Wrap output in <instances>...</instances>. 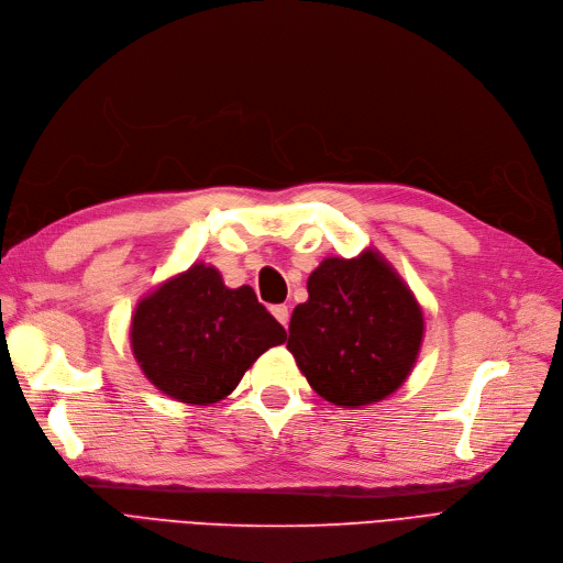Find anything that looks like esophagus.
Listing matches in <instances>:
<instances>
[{
	"label": "esophagus",
	"instance_id": "1",
	"mask_svg": "<svg viewBox=\"0 0 563 563\" xmlns=\"http://www.w3.org/2000/svg\"><path fill=\"white\" fill-rule=\"evenodd\" d=\"M269 311H273V317L286 328L288 325V319H290V311H288V307L286 305H275L273 309H269Z\"/></svg>",
	"mask_w": 563,
	"mask_h": 563
}]
</instances>
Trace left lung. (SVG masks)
<instances>
[{
  "label": "left lung",
  "mask_w": 563,
  "mask_h": 563,
  "mask_svg": "<svg viewBox=\"0 0 563 563\" xmlns=\"http://www.w3.org/2000/svg\"><path fill=\"white\" fill-rule=\"evenodd\" d=\"M294 309L286 349L309 386L344 409L393 395L411 374L424 319L411 288L378 252L325 258Z\"/></svg>",
  "instance_id": "1"
}]
</instances>
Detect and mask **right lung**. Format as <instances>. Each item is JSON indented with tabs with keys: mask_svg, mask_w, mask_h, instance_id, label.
<instances>
[{
	"mask_svg": "<svg viewBox=\"0 0 563 563\" xmlns=\"http://www.w3.org/2000/svg\"><path fill=\"white\" fill-rule=\"evenodd\" d=\"M284 342L254 288H229L206 263L156 286L131 317V351L150 384L198 407L229 397L258 355Z\"/></svg>",
	"mask_w": 563,
	"mask_h": 563,
	"instance_id": "right-lung-1",
	"label": "right lung"
}]
</instances>
